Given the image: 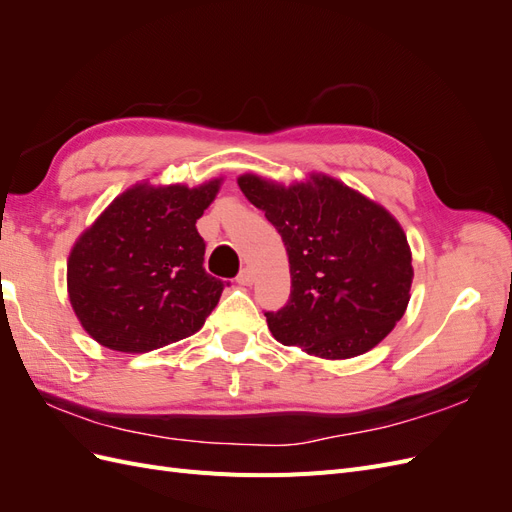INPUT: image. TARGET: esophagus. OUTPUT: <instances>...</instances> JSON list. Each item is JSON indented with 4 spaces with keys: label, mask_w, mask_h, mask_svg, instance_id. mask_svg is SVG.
I'll list each match as a JSON object with an SVG mask.
<instances>
[{
    "label": "esophagus",
    "mask_w": 512,
    "mask_h": 512,
    "mask_svg": "<svg viewBox=\"0 0 512 512\" xmlns=\"http://www.w3.org/2000/svg\"><path fill=\"white\" fill-rule=\"evenodd\" d=\"M237 282L241 284V286H250L252 282H254V273H252V269H241L239 271V275H237Z\"/></svg>",
    "instance_id": "esophagus-1"
}]
</instances>
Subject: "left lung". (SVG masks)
<instances>
[{"mask_svg": "<svg viewBox=\"0 0 512 512\" xmlns=\"http://www.w3.org/2000/svg\"><path fill=\"white\" fill-rule=\"evenodd\" d=\"M239 188L288 252L290 299L265 312L277 342L322 359H350L380 344L406 312L414 275L393 215L324 175L292 188L243 175Z\"/></svg>", "mask_w": 512, "mask_h": 512, "instance_id": "left-lung-1", "label": "left lung"}]
</instances>
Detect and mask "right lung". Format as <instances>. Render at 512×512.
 I'll return each mask as SVG.
<instances>
[{"instance_id": "right-lung-1", "label": "right lung", "mask_w": 512, "mask_h": 512, "mask_svg": "<svg viewBox=\"0 0 512 512\" xmlns=\"http://www.w3.org/2000/svg\"><path fill=\"white\" fill-rule=\"evenodd\" d=\"M218 190L220 179L194 190L136 185L83 232L68 260V292L98 344L149 352L203 327L228 286L205 271L196 230Z\"/></svg>"}]
</instances>
